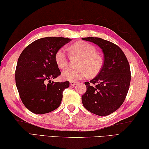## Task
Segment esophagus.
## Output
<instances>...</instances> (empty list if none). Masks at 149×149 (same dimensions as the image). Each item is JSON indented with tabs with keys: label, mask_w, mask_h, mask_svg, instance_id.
<instances>
[{
	"label": "esophagus",
	"mask_w": 149,
	"mask_h": 149,
	"mask_svg": "<svg viewBox=\"0 0 149 149\" xmlns=\"http://www.w3.org/2000/svg\"><path fill=\"white\" fill-rule=\"evenodd\" d=\"M77 84V82L76 81H70V85H75Z\"/></svg>",
	"instance_id": "1"
}]
</instances>
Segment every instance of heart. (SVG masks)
Returning <instances> with one entry per match:
<instances>
[{
  "label": "heart",
  "mask_w": 149,
  "mask_h": 149,
  "mask_svg": "<svg viewBox=\"0 0 149 149\" xmlns=\"http://www.w3.org/2000/svg\"><path fill=\"white\" fill-rule=\"evenodd\" d=\"M74 54L81 56L78 63V68H69L62 72V77L70 81L81 79L87 76H95L102 68L101 58L97 54L95 47L86 42H78L72 47ZM57 65L61 68H65L68 65L69 56L66 47H62L57 50L55 54Z\"/></svg>",
  "instance_id": "obj_1"
}]
</instances>
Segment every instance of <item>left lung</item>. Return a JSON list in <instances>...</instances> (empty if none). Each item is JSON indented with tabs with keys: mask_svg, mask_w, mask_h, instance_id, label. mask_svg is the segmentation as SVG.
I'll return each instance as SVG.
<instances>
[{
	"mask_svg": "<svg viewBox=\"0 0 149 149\" xmlns=\"http://www.w3.org/2000/svg\"><path fill=\"white\" fill-rule=\"evenodd\" d=\"M82 39L97 45L104 54L100 72L85 82L87 91L81 97L83 105L93 114L105 116L118 110L125 100L131 81L129 62L122 49L112 42L98 37Z\"/></svg>",
	"mask_w": 149,
	"mask_h": 149,
	"instance_id": "left-lung-1",
	"label": "left lung"
}]
</instances>
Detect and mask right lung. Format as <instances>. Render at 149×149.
<instances>
[{"label":"right lung","mask_w":149,"mask_h":149,"mask_svg":"<svg viewBox=\"0 0 149 149\" xmlns=\"http://www.w3.org/2000/svg\"><path fill=\"white\" fill-rule=\"evenodd\" d=\"M72 39L44 37L25 48L17 60L16 84L20 99L27 109L37 114L52 112L59 107L62 93L70 82H54L61 74L55 60L57 50Z\"/></svg>","instance_id":"add662e5"}]
</instances>
